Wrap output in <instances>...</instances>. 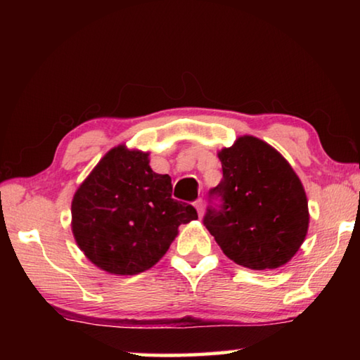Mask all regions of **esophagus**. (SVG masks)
<instances>
[{
	"instance_id": "1",
	"label": "esophagus",
	"mask_w": 360,
	"mask_h": 360,
	"mask_svg": "<svg viewBox=\"0 0 360 360\" xmlns=\"http://www.w3.org/2000/svg\"><path fill=\"white\" fill-rule=\"evenodd\" d=\"M195 208H197V212H198V216L202 217L203 216V211H205V206H203V200H197V202H195Z\"/></svg>"
}]
</instances>
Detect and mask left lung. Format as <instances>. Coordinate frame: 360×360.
<instances>
[{
  "label": "left lung",
  "mask_w": 360,
  "mask_h": 360,
  "mask_svg": "<svg viewBox=\"0 0 360 360\" xmlns=\"http://www.w3.org/2000/svg\"><path fill=\"white\" fill-rule=\"evenodd\" d=\"M221 198L203 224L230 260L251 270H273L294 257L309 224L308 200L289 162L270 144L240 136L219 150Z\"/></svg>",
  "instance_id": "obj_1"
}]
</instances>
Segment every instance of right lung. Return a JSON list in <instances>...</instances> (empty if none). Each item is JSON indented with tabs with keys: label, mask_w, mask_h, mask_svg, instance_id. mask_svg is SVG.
Listing matches in <instances>:
<instances>
[{
	"label": "right lung",
	"mask_w": 360,
	"mask_h": 360,
	"mask_svg": "<svg viewBox=\"0 0 360 360\" xmlns=\"http://www.w3.org/2000/svg\"><path fill=\"white\" fill-rule=\"evenodd\" d=\"M168 174L149 167V152L117 146L75 193L71 229L92 264L112 275H138L168 251L181 224L198 219L192 205L172 198Z\"/></svg>",
	"instance_id": "add662e5"
}]
</instances>
